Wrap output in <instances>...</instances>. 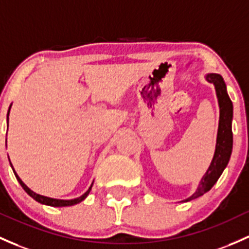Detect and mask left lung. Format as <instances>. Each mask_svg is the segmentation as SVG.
I'll list each match as a JSON object with an SVG mask.
<instances>
[{"instance_id":"1","label":"left lung","mask_w":249,"mask_h":249,"mask_svg":"<svg viewBox=\"0 0 249 249\" xmlns=\"http://www.w3.org/2000/svg\"><path fill=\"white\" fill-rule=\"evenodd\" d=\"M205 78L208 82L213 83L217 99H218L219 123L218 131H217L216 149H214L213 161L204 177L201 178L200 184L198 185L196 192L182 201L196 199L213 188L228 164L232 150V103L227 93V86L224 83L223 77L218 74H208Z\"/></svg>"}]
</instances>
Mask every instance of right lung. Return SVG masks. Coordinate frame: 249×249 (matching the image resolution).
<instances>
[{
  "mask_svg": "<svg viewBox=\"0 0 249 249\" xmlns=\"http://www.w3.org/2000/svg\"><path fill=\"white\" fill-rule=\"evenodd\" d=\"M9 109H10V107H9ZM8 114H9V111H8ZM12 168H13V166H12ZM13 172H14V174H15V177H17L18 181L20 182V185L22 186L23 190H25L26 192H27V195H30L31 197L33 198V199L36 200L38 203H40V204H45V205H49V206H56V208H61V206H71V205H75V204L81 203V201L85 200V198L87 197L88 195H89L91 186H93V184H91L90 187L88 188V191L85 193V195H82L81 197H78V198H75V199H70V200L54 199V198H49V197H45V196H40V195H38V193L33 192L31 188H28L25 184H23V181L20 179L19 175L17 174V172L14 171V168H13Z\"/></svg>",
  "mask_w": 249,
  "mask_h": 249,
  "instance_id": "obj_1",
  "label": "right lung"
}]
</instances>
